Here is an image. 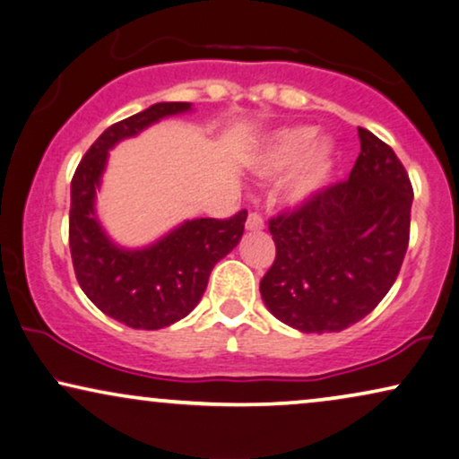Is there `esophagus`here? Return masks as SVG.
Here are the masks:
<instances>
[{
	"mask_svg": "<svg viewBox=\"0 0 459 459\" xmlns=\"http://www.w3.org/2000/svg\"><path fill=\"white\" fill-rule=\"evenodd\" d=\"M246 226H247V230H262L264 229V218H262L258 212H252L247 216Z\"/></svg>",
	"mask_w": 459,
	"mask_h": 459,
	"instance_id": "obj_1",
	"label": "esophagus"
}]
</instances>
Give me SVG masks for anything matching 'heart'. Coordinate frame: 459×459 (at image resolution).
I'll use <instances>...</instances> for the list:
<instances>
[{"label": "heart", "mask_w": 459, "mask_h": 459, "mask_svg": "<svg viewBox=\"0 0 459 459\" xmlns=\"http://www.w3.org/2000/svg\"><path fill=\"white\" fill-rule=\"evenodd\" d=\"M313 127H285L274 134L262 155L260 169L266 176L283 174L296 166L287 182V195L293 201L313 197L325 186L332 174L333 144L325 138L313 143Z\"/></svg>", "instance_id": "1"}]
</instances>
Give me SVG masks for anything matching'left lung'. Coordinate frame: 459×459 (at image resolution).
I'll return each instance as SVG.
<instances>
[{
	"label": "left lung",
	"mask_w": 459,
	"mask_h": 459,
	"mask_svg": "<svg viewBox=\"0 0 459 459\" xmlns=\"http://www.w3.org/2000/svg\"><path fill=\"white\" fill-rule=\"evenodd\" d=\"M348 180L268 220L277 255L260 281L266 308L304 333L342 332L368 316L399 277L413 188L386 143L359 127Z\"/></svg>",
	"instance_id": "1"
}]
</instances>
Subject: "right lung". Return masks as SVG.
<instances>
[{"instance_id": "1", "label": "right lung", "mask_w": 459, "mask_h": 459, "mask_svg": "<svg viewBox=\"0 0 459 459\" xmlns=\"http://www.w3.org/2000/svg\"><path fill=\"white\" fill-rule=\"evenodd\" d=\"M188 108V102H159L107 127L71 180L69 247L79 287L102 313L134 329H161L185 319L204 296L212 268L233 252L246 229V210L224 220H188L155 246L130 252L113 246L96 222L94 195L108 149Z\"/></svg>"}]
</instances>
